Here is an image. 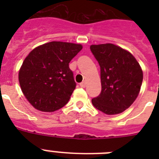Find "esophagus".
I'll use <instances>...</instances> for the list:
<instances>
[{"mask_svg": "<svg viewBox=\"0 0 159 159\" xmlns=\"http://www.w3.org/2000/svg\"><path fill=\"white\" fill-rule=\"evenodd\" d=\"M80 85L81 88H85V86H86V82H85V81H83L82 83L80 84Z\"/></svg>", "mask_w": 159, "mask_h": 159, "instance_id": "obj_1", "label": "esophagus"}]
</instances>
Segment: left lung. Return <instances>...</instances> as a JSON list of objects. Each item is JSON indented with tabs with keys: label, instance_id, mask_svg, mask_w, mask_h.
<instances>
[{
	"label": "left lung",
	"instance_id": "obj_1",
	"mask_svg": "<svg viewBox=\"0 0 159 159\" xmlns=\"http://www.w3.org/2000/svg\"><path fill=\"white\" fill-rule=\"evenodd\" d=\"M100 67L102 90L92 99L93 106L107 115H116L134 102L139 93L143 74L131 53L112 43L91 45Z\"/></svg>",
	"mask_w": 159,
	"mask_h": 159
}]
</instances>
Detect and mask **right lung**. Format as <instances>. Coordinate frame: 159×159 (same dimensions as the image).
I'll return each mask as SVG.
<instances>
[{"instance_id": "right-lung-1", "label": "right lung", "mask_w": 159, "mask_h": 159, "mask_svg": "<svg viewBox=\"0 0 159 159\" xmlns=\"http://www.w3.org/2000/svg\"><path fill=\"white\" fill-rule=\"evenodd\" d=\"M81 44L52 41L36 48L24 60L19 82L25 98L36 109L52 112L67 104L76 84L69 63Z\"/></svg>"}]
</instances>
